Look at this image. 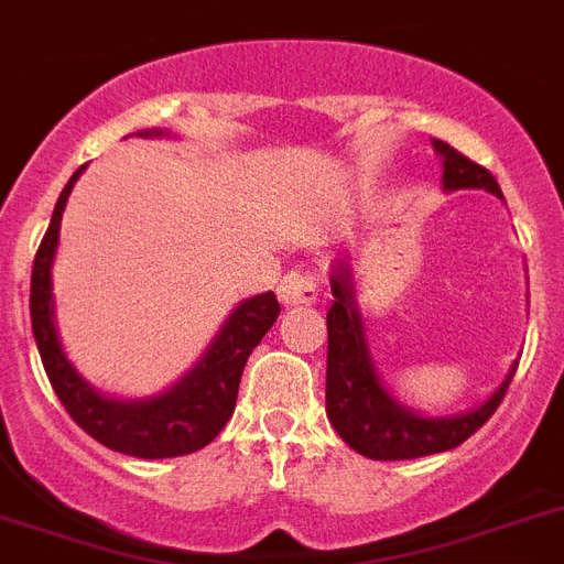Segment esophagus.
Masks as SVG:
<instances>
[{
	"instance_id": "1",
	"label": "esophagus",
	"mask_w": 564,
	"mask_h": 564,
	"mask_svg": "<svg viewBox=\"0 0 564 564\" xmlns=\"http://www.w3.org/2000/svg\"><path fill=\"white\" fill-rule=\"evenodd\" d=\"M317 295H321V281L310 272H297V269L286 272L278 286V297L283 306H310L317 301Z\"/></svg>"
}]
</instances>
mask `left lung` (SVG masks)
<instances>
[{
	"instance_id": "left-lung-1",
	"label": "left lung",
	"mask_w": 564,
	"mask_h": 564,
	"mask_svg": "<svg viewBox=\"0 0 564 564\" xmlns=\"http://www.w3.org/2000/svg\"><path fill=\"white\" fill-rule=\"evenodd\" d=\"M443 159V189H486L502 198L497 178L486 166L474 164L445 141H431ZM332 301L326 312L329 329V355H326V414L335 431L349 448L369 459H417L429 454L448 452L471 437L479 425L491 417L506 398L517 364L508 369L506 380L494 389L486 403L463 414L448 417H425L400 403L383 386L371 360L369 340L360 306H357L355 272L349 254L332 263Z\"/></svg>"
}]
</instances>
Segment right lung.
<instances>
[{
    "instance_id": "1",
    "label": "right lung",
    "mask_w": 564,
    "mask_h": 564,
    "mask_svg": "<svg viewBox=\"0 0 564 564\" xmlns=\"http://www.w3.org/2000/svg\"><path fill=\"white\" fill-rule=\"evenodd\" d=\"M144 139L170 135L166 130H141ZM85 166H78L67 187L62 189L53 209L51 227L39 243L31 275V326L36 337L39 355L45 364L56 398L73 420L99 440L101 445L119 454L141 459H164L193 454L213 443L218 431L232 417L243 366L261 337L272 329L281 315L275 292H263L238 303L224 321L198 364L161 394L141 400H124L101 394L93 389L76 366L67 360L56 332V301H53V258L58 247V229L65 213L67 195Z\"/></svg>"
}]
</instances>
